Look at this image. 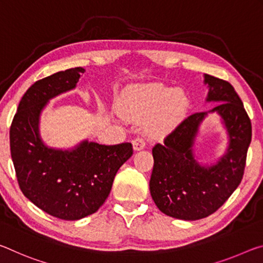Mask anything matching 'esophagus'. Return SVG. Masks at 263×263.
<instances>
[{
    "label": "esophagus",
    "mask_w": 263,
    "mask_h": 263,
    "mask_svg": "<svg viewBox=\"0 0 263 263\" xmlns=\"http://www.w3.org/2000/svg\"><path fill=\"white\" fill-rule=\"evenodd\" d=\"M133 147H134V150L139 152V150H142L145 147V141L142 139V137H136V139L133 141Z\"/></svg>",
    "instance_id": "34e87169"
}]
</instances>
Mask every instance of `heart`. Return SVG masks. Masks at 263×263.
<instances>
[{
	"instance_id": "heart-1",
	"label": "heart",
	"mask_w": 263,
	"mask_h": 263,
	"mask_svg": "<svg viewBox=\"0 0 263 263\" xmlns=\"http://www.w3.org/2000/svg\"><path fill=\"white\" fill-rule=\"evenodd\" d=\"M187 98L162 84H150L132 89L121 100V113L137 122L150 120V130L161 134L183 118L187 108Z\"/></svg>"
}]
</instances>
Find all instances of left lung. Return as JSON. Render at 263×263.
I'll list each match as a JSON object with an SVG mask.
<instances>
[{
    "label": "left lung",
    "instance_id": "left-lung-1",
    "mask_svg": "<svg viewBox=\"0 0 263 263\" xmlns=\"http://www.w3.org/2000/svg\"><path fill=\"white\" fill-rule=\"evenodd\" d=\"M205 84L208 101L220 102L211 111L221 116L229 133L225 156L212 166H201L193 156L195 137L206 111L187 116L153 148L150 193L161 212L182 220L209 217L229 199L243 177L252 141L251 119L233 86L210 74H205Z\"/></svg>",
    "mask_w": 263,
    "mask_h": 263
}]
</instances>
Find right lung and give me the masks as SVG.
<instances>
[{"label":"right lung","mask_w":263,"mask_h":263,"mask_svg":"<svg viewBox=\"0 0 263 263\" xmlns=\"http://www.w3.org/2000/svg\"><path fill=\"white\" fill-rule=\"evenodd\" d=\"M83 67L68 68L30 86L10 126V154L21 191L50 216L78 220L100 209L116 172L133 155L129 142L105 145L84 141L71 152L47 148L38 120L50 99L76 87Z\"/></svg>","instance_id":"obj_1"}]
</instances>
